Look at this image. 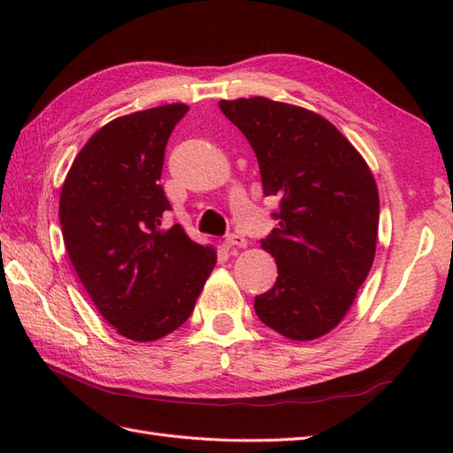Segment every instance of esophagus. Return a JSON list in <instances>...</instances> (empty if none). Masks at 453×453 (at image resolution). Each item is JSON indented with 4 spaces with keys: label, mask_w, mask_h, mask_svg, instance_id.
Instances as JSON below:
<instances>
[{
    "label": "esophagus",
    "mask_w": 453,
    "mask_h": 453,
    "mask_svg": "<svg viewBox=\"0 0 453 453\" xmlns=\"http://www.w3.org/2000/svg\"><path fill=\"white\" fill-rule=\"evenodd\" d=\"M226 247H247V239L243 235H237V234H229L226 235Z\"/></svg>",
    "instance_id": "1"
}]
</instances>
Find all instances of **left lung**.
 Wrapping results in <instances>:
<instances>
[{
  "mask_svg": "<svg viewBox=\"0 0 453 453\" xmlns=\"http://www.w3.org/2000/svg\"><path fill=\"white\" fill-rule=\"evenodd\" d=\"M257 153L266 196L280 198L263 239L278 278L255 297L266 326L313 341L342 321L368 276L380 195L368 163L321 114L266 97L219 101Z\"/></svg>",
  "mask_w": 453,
  "mask_h": 453,
  "instance_id": "8db88e82",
  "label": "left lung"
}]
</instances>
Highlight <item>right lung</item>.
<instances>
[{
    "mask_svg": "<svg viewBox=\"0 0 453 453\" xmlns=\"http://www.w3.org/2000/svg\"><path fill=\"white\" fill-rule=\"evenodd\" d=\"M188 111L173 103L104 124L73 159L60 195L65 251L104 321L130 341L150 342L185 323L216 249L179 224L159 179L165 146Z\"/></svg>",
    "mask_w": 453,
    "mask_h": 453,
    "instance_id": "1",
    "label": "right lung"
}]
</instances>
